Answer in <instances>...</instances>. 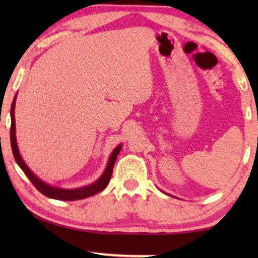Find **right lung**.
I'll return each mask as SVG.
<instances>
[{
  "mask_svg": "<svg viewBox=\"0 0 258 258\" xmlns=\"http://www.w3.org/2000/svg\"><path fill=\"white\" fill-rule=\"evenodd\" d=\"M15 101H16V95L14 97V101L12 103V108H10V117H12V125H10V143H12V150H13V155L14 158H15L16 163L20 165V168L22 169L24 174L28 178L30 179V182L33 183L38 191L41 194H43L44 196L49 197V199H54V200H59V201H77V200H82V199H87V197L94 196L96 195L97 192L102 191V190L105 189V186L108 185L109 181L111 178V174H112V168H114L115 161L117 158V155L119 151H121L122 146L119 144L112 151L110 157H109L107 168L100 178L97 179L96 182H94L93 184L87 185V186H82V188H77V189H63V188H57V186H52L48 183H44L43 181H41L40 178L37 177L36 175L34 174L33 171L28 168V165L24 163V161L21 157L19 148H17V142H16V125H15Z\"/></svg>",
  "mask_w": 258,
  "mask_h": 258,
  "instance_id": "1",
  "label": "right lung"
}]
</instances>
